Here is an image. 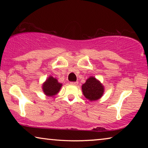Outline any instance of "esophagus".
Returning <instances> with one entry per match:
<instances>
[{
	"mask_svg": "<svg viewBox=\"0 0 148 148\" xmlns=\"http://www.w3.org/2000/svg\"><path fill=\"white\" fill-rule=\"evenodd\" d=\"M71 85H74V86H77V84H78V82H71Z\"/></svg>",
	"mask_w": 148,
	"mask_h": 148,
	"instance_id": "obj_1",
	"label": "esophagus"
}]
</instances>
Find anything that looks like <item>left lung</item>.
<instances>
[{"label": "left lung", "instance_id": "8db88e82", "mask_svg": "<svg viewBox=\"0 0 148 148\" xmlns=\"http://www.w3.org/2000/svg\"><path fill=\"white\" fill-rule=\"evenodd\" d=\"M82 92L86 99L93 101L101 98L104 88L102 84L95 77L91 76L82 86Z\"/></svg>", "mask_w": 148, "mask_h": 148}]
</instances>
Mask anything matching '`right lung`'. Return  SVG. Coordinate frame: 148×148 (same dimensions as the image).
I'll use <instances>...</instances> for the list:
<instances>
[{
  "label": "right lung",
  "instance_id": "right-lung-1",
  "mask_svg": "<svg viewBox=\"0 0 148 148\" xmlns=\"http://www.w3.org/2000/svg\"><path fill=\"white\" fill-rule=\"evenodd\" d=\"M61 87L62 84L58 82L56 78L49 76L42 85V89L45 95L52 97L58 93Z\"/></svg>",
  "mask_w": 148,
  "mask_h": 148
}]
</instances>
